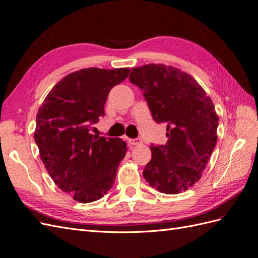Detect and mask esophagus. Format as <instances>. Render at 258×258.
<instances>
[{"instance_id":"1","label":"esophagus","mask_w":258,"mask_h":258,"mask_svg":"<svg viewBox=\"0 0 258 258\" xmlns=\"http://www.w3.org/2000/svg\"><path fill=\"white\" fill-rule=\"evenodd\" d=\"M129 143L131 146H138V144H141L142 140L140 138H137V139H129Z\"/></svg>"}]
</instances>
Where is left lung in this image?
<instances>
[{"label": "left lung", "instance_id": "left-lung-1", "mask_svg": "<svg viewBox=\"0 0 258 258\" xmlns=\"http://www.w3.org/2000/svg\"><path fill=\"white\" fill-rule=\"evenodd\" d=\"M139 86L154 121L166 123L165 146H151L143 177L161 192L187 190L202 177L217 144L215 105L191 75L172 66L150 63L129 75Z\"/></svg>", "mask_w": 258, "mask_h": 258}]
</instances>
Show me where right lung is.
<instances>
[{
    "instance_id": "right-lung-1",
    "label": "right lung",
    "mask_w": 258,
    "mask_h": 258,
    "mask_svg": "<svg viewBox=\"0 0 258 258\" xmlns=\"http://www.w3.org/2000/svg\"><path fill=\"white\" fill-rule=\"evenodd\" d=\"M129 68H89L56 83L36 117L34 139L50 177L79 203L104 197L116 179L127 144L119 138L91 134L104 117L110 90L128 77Z\"/></svg>"
}]
</instances>
